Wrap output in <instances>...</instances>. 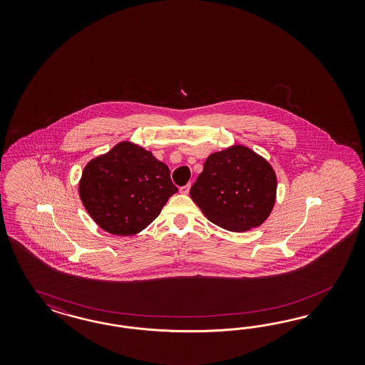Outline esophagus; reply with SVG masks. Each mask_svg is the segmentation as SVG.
I'll return each mask as SVG.
<instances>
[{"mask_svg":"<svg viewBox=\"0 0 365 365\" xmlns=\"http://www.w3.org/2000/svg\"><path fill=\"white\" fill-rule=\"evenodd\" d=\"M190 187H191V185L188 183V185H186V186H183V187H180V194H185V195H187L188 191H190Z\"/></svg>","mask_w":365,"mask_h":365,"instance_id":"1","label":"esophagus"}]
</instances>
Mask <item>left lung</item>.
<instances>
[{
    "label": "left lung",
    "mask_w": 365,
    "mask_h": 365,
    "mask_svg": "<svg viewBox=\"0 0 365 365\" xmlns=\"http://www.w3.org/2000/svg\"><path fill=\"white\" fill-rule=\"evenodd\" d=\"M276 195L274 168L243 144L209 155L190 190L205 217L232 232L261 226L274 207Z\"/></svg>",
    "instance_id": "left-lung-1"
}]
</instances>
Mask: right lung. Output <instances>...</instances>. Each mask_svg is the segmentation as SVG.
Listing matches in <instances>:
<instances>
[{"label": "right lung", "instance_id": "1", "mask_svg": "<svg viewBox=\"0 0 365 365\" xmlns=\"http://www.w3.org/2000/svg\"><path fill=\"white\" fill-rule=\"evenodd\" d=\"M177 191L167 165L128 140L91 159L78 180L91 218L104 232L123 237L144 230Z\"/></svg>", "mask_w": 365, "mask_h": 365}]
</instances>
